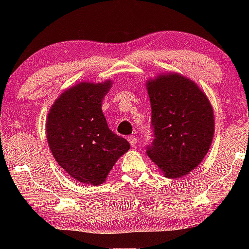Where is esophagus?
Listing matches in <instances>:
<instances>
[{
    "instance_id": "1",
    "label": "esophagus",
    "mask_w": 249,
    "mask_h": 249,
    "mask_svg": "<svg viewBox=\"0 0 249 249\" xmlns=\"http://www.w3.org/2000/svg\"><path fill=\"white\" fill-rule=\"evenodd\" d=\"M128 142H130V146L131 147H135L136 145H137V139L134 136H130V137H128Z\"/></svg>"
}]
</instances>
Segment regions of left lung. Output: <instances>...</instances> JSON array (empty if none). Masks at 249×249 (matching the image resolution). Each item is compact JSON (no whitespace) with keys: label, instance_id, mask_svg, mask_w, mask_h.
<instances>
[{"label":"left lung","instance_id":"left-lung-1","mask_svg":"<svg viewBox=\"0 0 249 249\" xmlns=\"http://www.w3.org/2000/svg\"><path fill=\"white\" fill-rule=\"evenodd\" d=\"M146 87L154 132L146 153L166 178L188 175L203 161L212 144V105L193 80L179 73L159 74Z\"/></svg>","mask_w":249,"mask_h":249}]
</instances>
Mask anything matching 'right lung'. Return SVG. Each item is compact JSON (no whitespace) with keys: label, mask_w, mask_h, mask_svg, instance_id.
Segmentation results:
<instances>
[{"label":"right lung","mask_w":249,"mask_h":249,"mask_svg":"<svg viewBox=\"0 0 249 249\" xmlns=\"http://www.w3.org/2000/svg\"><path fill=\"white\" fill-rule=\"evenodd\" d=\"M111 86V80L77 84L57 97L47 114L51 152L61 168L79 182L103 183L118 159L130 148L127 139L108 128L102 112Z\"/></svg>","instance_id":"right-lung-1"}]
</instances>
